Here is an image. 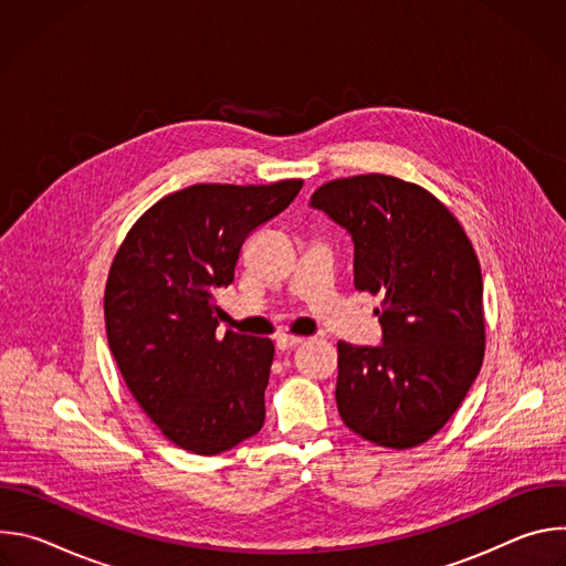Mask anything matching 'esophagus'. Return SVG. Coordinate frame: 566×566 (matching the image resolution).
Wrapping results in <instances>:
<instances>
[{"label":"esophagus","mask_w":566,"mask_h":566,"mask_svg":"<svg viewBox=\"0 0 566 566\" xmlns=\"http://www.w3.org/2000/svg\"><path fill=\"white\" fill-rule=\"evenodd\" d=\"M304 343V338H300V336H289V334H280L277 338H275V345H277V349H293V347H297V345H302Z\"/></svg>","instance_id":"1"}]
</instances>
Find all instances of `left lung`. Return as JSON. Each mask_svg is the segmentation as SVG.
<instances>
[{
	"label": "left lung",
	"instance_id": "1",
	"mask_svg": "<svg viewBox=\"0 0 566 566\" xmlns=\"http://www.w3.org/2000/svg\"><path fill=\"white\" fill-rule=\"evenodd\" d=\"M311 208L352 234L354 284L382 297L380 345L338 343L340 419L382 448L426 443L483 360V282L470 239L434 195L387 175L329 181Z\"/></svg>",
	"mask_w": 566,
	"mask_h": 566
}]
</instances>
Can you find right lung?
<instances>
[{
    "label": "right lung",
    "mask_w": 566,
    "mask_h": 566,
    "mask_svg": "<svg viewBox=\"0 0 566 566\" xmlns=\"http://www.w3.org/2000/svg\"><path fill=\"white\" fill-rule=\"evenodd\" d=\"M300 179L197 184L154 203L127 232L105 286L114 360L143 412L172 443L219 454L264 426L269 338L217 334V291L247 237L291 206Z\"/></svg>",
    "instance_id": "obj_1"
}]
</instances>
